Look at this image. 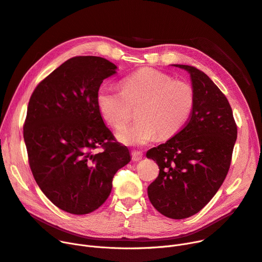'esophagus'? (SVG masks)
I'll return each instance as SVG.
<instances>
[{"mask_svg": "<svg viewBox=\"0 0 262 262\" xmlns=\"http://www.w3.org/2000/svg\"><path fill=\"white\" fill-rule=\"evenodd\" d=\"M142 159V153L138 150H133L132 152V160L133 161H139Z\"/></svg>", "mask_w": 262, "mask_h": 262, "instance_id": "1", "label": "esophagus"}]
</instances>
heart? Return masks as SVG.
I'll return each instance as SVG.
<instances>
[{"label": "heart", "mask_w": 262, "mask_h": 262, "mask_svg": "<svg viewBox=\"0 0 262 262\" xmlns=\"http://www.w3.org/2000/svg\"><path fill=\"white\" fill-rule=\"evenodd\" d=\"M122 91L102 87L96 93V104L102 117L116 129L126 125L132 107L138 106L130 126L118 135L121 142L141 146L159 138H168L180 130L194 105V90L187 81L144 68L122 82Z\"/></svg>", "instance_id": "heart-1"}]
</instances>
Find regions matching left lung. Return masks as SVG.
<instances>
[{"label": "left lung", "instance_id": "8db88e82", "mask_svg": "<svg viewBox=\"0 0 262 262\" xmlns=\"http://www.w3.org/2000/svg\"><path fill=\"white\" fill-rule=\"evenodd\" d=\"M190 74L194 105L185 127L147 150L159 175L147 188L161 214L182 220L198 213L222 186L237 139L231 107L222 91L199 69L173 64Z\"/></svg>", "mask_w": 262, "mask_h": 262}]
</instances>
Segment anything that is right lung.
<instances>
[{"label":"right lung","mask_w":262,"mask_h":262,"mask_svg":"<svg viewBox=\"0 0 262 262\" xmlns=\"http://www.w3.org/2000/svg\"><path fill=\"white\" fill-rule=\"evenodd\" d=\"M117 66L96 56L68 59L34 90L23 126L35 181L63 211L87 214L109 196L117 171L130 161L96 104L103 80ZM101 146L102 154L93 153Z\"/></svg>","instance_id":"1"}]
</instances>
